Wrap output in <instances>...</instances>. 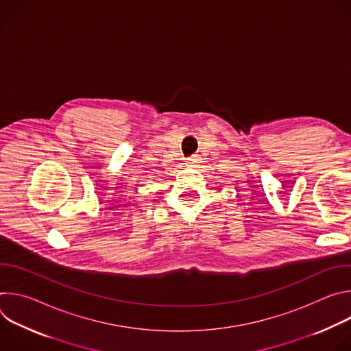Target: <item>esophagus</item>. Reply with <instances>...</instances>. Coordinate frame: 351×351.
Segmentation results:
<instances>
[{"instance_id": "obj_1", "label": "esophagus", "mask_w": 351, "mask_h": 351, "mask_svg": "<svg viewBox=\"0 0 351 351\" xmlns=\"http://www.w3.org/2000/svg\"><path fill=\"white\" fill-rule=\"evenodd\" d=\"M190 167H195V165H198L199 162H202V158H199V156L198 154H193L191 157H189L187 158V161H186Z\"/></svg>"}]
</instances>
